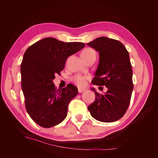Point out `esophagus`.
I'll use <instances>...</instances> for the list:
<instances>
[{
    "instance_id": "34e87169",
    "label": "esophagus",
    "mask_w": 158,
    "mask_h": 158,
    "mask_svg": "<svg viewBox=\"0 0 158 158\" xmlns=\"http://www.w3.org/2000/svg\"><path fill=\"white\" fill-rule=\"evenodd\" d=\"M85 90H86V89H84V88H78V92L79 93H82V92H85Z\"/></svg>"
}]
</instances>
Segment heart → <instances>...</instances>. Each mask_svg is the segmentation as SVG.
Instances as JSON below:
<instances>
[{
  "label": "heart",
  "mask_w": 158,
  "mask_h": 158,
  "mask_svg": "<svg viewBox=\"0 0 158 158\" xmlns=\"http://www.w3.org/2000/svg\"><path fill=\"white\" fill-rule=\"evenodd\" d=\"M93 55H95V52L94 49L91 48L85 49L82 52V56L84 59H87L88 57ZM88 78V76H87L77 74L74 76L73 78V80L78 85V86L82 87V86H84L85 83V80H86Z\"/></svg>",
  "instance_id": "1"
}]
</instances>
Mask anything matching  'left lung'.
<instances>
[{
  "label": "left lung",
  "mask_w": 158,
  "mask_h": 158,
  "mask_svg": "<svg viewBox=\"0 0 158 158\" xmlns=\"http://www.w3.org/2000/svg\"><path fill=\"white\" fill-rule=\"evenodd\" d=\"M87 45L99 52L98 67L92 82L107 88L103 94L92 88L95 99L88 109L91 115L99 121H118L127 111L133 89L128 52L120 41L106 37L96 38Z\"/></svg>",
  "instance_id": "left-lung-1"
}]
</instances>
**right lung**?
Masks as SVG:
<instances>
[{
    "mask_svg": "<svg viewBox=\"0 0 158 158\" xmlns=\"http://www.w3.org/2000/svg\"><path fill=\"white\" fill-rule=\"evenodd\" d=\"M85 47L84 43H64L47 37L28 47L21 63L22 89L27 113L44 128L60 123L70 102L78 94L73 84L57 89L52 82L64 68L68 57Z\"/></svg>",
    "mask_w": 158,
    "mask_h": 158,
    "instance_id": "obj_1",
    "label": "right lung"
}]
</instances>
